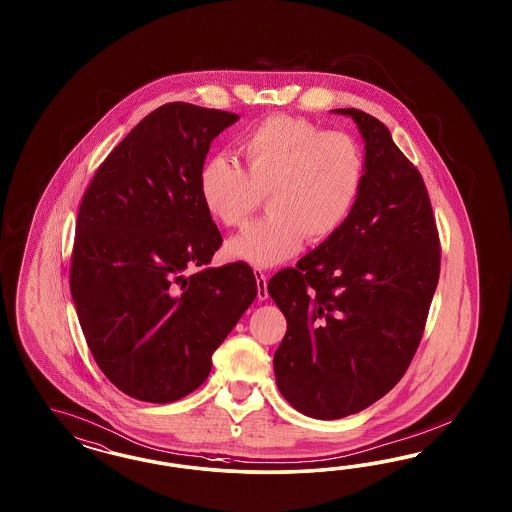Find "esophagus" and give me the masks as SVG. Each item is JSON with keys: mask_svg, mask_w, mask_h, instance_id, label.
<instances>
[{"mask_svg": "<svg viewBox=\"0 0 512 512\" xmlns=\"http://www.w3.org/2000/svg\"><path fill=\"white\" fill-rule=\"evenodd\" d=\"M255 278H257V296H259V300H266L268 298L266 274H264L263 270H255Z\"/></svg>", "mask_w": 512, "mask_h": 512, "instance_id": "esophagus-1", "label": "esophagus"}]
</instances>
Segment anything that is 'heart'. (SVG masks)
I'll return each instance as SVG.
<instances>
[{"label":"heart","instance_id":"heart-1","mask_svg":"<svg viewBox=\"0 0 512 512\" xmlns=\"http://www.w3.org/2000/svg\"><path fill=\"white\" fill-rule=\"evenodd\" d=\"M242 169L210 157L199 172V195L210 217L238 227L263 201L268 216L227 242V253L268 268L296 255L304 236L323 242L351 216L364 184V154L345 131L306 118L274 114L236 146Z\"/></svg>","mask_w":512,"mask_h":512}]
</instances>
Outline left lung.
Instances as JSON below:
<instances>
[{"mask_svg":"<svg viewBox=\"0 0 512 512\" xmlns=\"http://www.w3.org/2000/svg\"><path fill=\"white\" fill-rule=\"evenodd\" d=\"M364 184L338 233L268 281L287 319L274 355L283 398L311 419H343L400 381L439 281V234L424 180L387 125L357 109Z\"/></svg>","mask_w":512,"mask_h":512,"instance_id":"8db88e82","label":"left lung"}]
</instances>
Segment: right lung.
Instances as JSON below:
<instances>
[{"mask_svg":"<svg viewBox=\"0 0 512 512\" xmlns=\"http://www.w3.org/2000/svg\"><path fill=\"white\" fill-rule=\"evenodd\" d=\"M234 122L238 114L191 103L155 109L80 202L69 274L78 321L101 372L140 402L201 387L257 296L248 264L208 266L223 238L202 206L199 172Z\"/></svg>","mask_w":512,"mask_h":512,"instance_id":"add662e5","label":"right lung"}]
</instances>
